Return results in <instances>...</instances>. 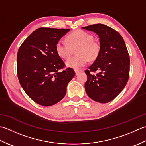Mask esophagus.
Listing matches in <instances>:
<instances>
[{
	"instance_id": "1",
	"label": "esophagus",
	"mask_w": 146,
	"mask_h": 146,
	"mask_svg": "<svg viewBox=\"0 0 146 146\" xmlns=\"http://www.w3.org/2000/svg\"><path fill=\"white\" fill-rule=\"evenodd\" d=\"M82 70H81V69H76L75 70V72H76V75H78V74L81 72H82Z\"/></svg>"
}]
</instances>
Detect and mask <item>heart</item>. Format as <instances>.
I'll list each match as a JSON object with an SVG mask.
<instances>
[{"mask_svg": "<svg viewBox=\"0 0 146 146\" xmlns=\"http://www.w3.org/2000/svg\"><path fill=\"white\" fill-rule=\"evenodd\" d=\"M93 36L82 30H77L68 35L66 40L68 44L62 40L56 44V53L62 58L67 59L72 53V48L76 49L77 55L72 56L66 61L67 67L73 69L84 66L90 60H94L100 53L99 43L93 40Z\"/></svg>", "mask_w": 146, "mask_h": 146, "instance_id": "obj_1", "label": "heart"}]
</instances>
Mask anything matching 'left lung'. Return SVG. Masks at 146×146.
I'll list each match as a JSON object with an SVG mask.
<instances>
[{
    "label": "left lung",
    "mask_w": 146,
    "mask_h": 146,
    "mask_svg": "<svg viewBox=\"0 0 146 146\" xmlns=\"http://www.w3.org/2000/svg\"><path fill=\"white\" fill-rule=\"evenodd\" d=\"M82 28L96 33L100 42L99 55L85 70L86 92L95 102H110L123 90L129 79L130 57L125 43L118 32L103 24ZM96 70L98 74L92 73Z\"/></svg>",
    "instance_id": "obj_1"
}]
</instances>
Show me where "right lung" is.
<instances>
[{
	"label": "right lung",
	"mask_w": 146,
	"mask_h": 146,
	"mask_svg": "<svg viewBox=\"0 0 146 146\" xmlns=\"http://www.w3.org/2000/svg\"><path fill=\"white\" fill-rule=\"evenodd\" d=\"M69 29L40 28L24 41L17 55V73L21 86L28 96L40 105L49 106L60 102L67 86L75 76L65 64L55 46Z\"/></svg>",
	"instance_id": "1"
}]
</instances>
